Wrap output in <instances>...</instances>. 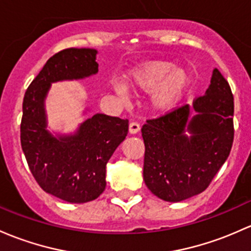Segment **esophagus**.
<instances>
[{
  "label": "esophagus",
  "instance_id": "34e87169",
  "mask_svg": "<svg viewBox=\"0 0 251 251\" xmlns=\"http://www.w3.org/2000/svg\"><path fill=\"white\" fill-rule=\"evenodd\" d=\"M139 130H141V125H139L138 123H136V121H132V123L130 124V126H128V131H130L131 134L139 132Z\"/></svg>",
  "mask_w": 251,
  "mask_h": 251
}]
</instances>
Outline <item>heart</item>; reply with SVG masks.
<instances>
[{
  "label": "heart",
  "mask_w": 251,
  "mask_h": 251,
  "mask_svg": "<svg viewBox=\"0 0 251 251\" xmlns=\"http://www.w3.org/2000/svg\"><path fill=\"white\" fill-rule=\"evenodd\" d=\"M126 83L136 91L151 90V104L155 109L168 112L176 107L190 84V75L170 61H148L133 68Z\"/></svg>",
  "instance_id": "heart-1"
}]
</instances>
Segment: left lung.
<instances>
[{
    "instance_id": "8db88e82",
    "label": "left lung",
    "mask_w": 251,
    "mask_h": 251,
    "mask_svg": "<svg viewBox=\"0 0 251 251\" xmlns=\"http://www.w3.org/2000/svg\"><path fill=\"white\" fill-rule=\"evenodd\" d=\"M173 108L142 127L146 154L143 178L163 201L179 202L201 194L228 157L233 143V95L220 71H213L205 95ZM192 136L188 137L185 131Z\"/></svg>"
}]
</instances>
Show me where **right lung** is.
<instances>
[{
    "mask_svg": "<svg viewBox=\"0 0 251 251\" xmlns=\"http://www.w3.org/2000/svg\"><path fill=\"white\" fill-rule=\"evenodd\" d=\"M97 51L68 48L56 52L25 92L20 142L28 168L48 194L71 203L97 199L105 189V165L128 132V120L95 114L73 136H51L46 130L44 99L50 84L81 79L99 71Z\"/></svg>",
    "mask_w": 251,
    "mask_h": 251,
    "instance_id": "1",
    "label": "right lung"
}]
</instances>
